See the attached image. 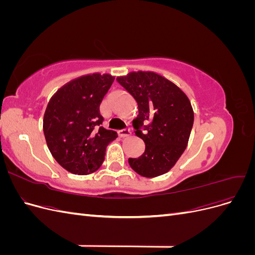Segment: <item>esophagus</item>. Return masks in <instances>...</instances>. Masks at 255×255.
<instances>
[{
  "instance_id": "34e87169",
  "label": "esophagus",
  "mask_w": 255,
  "mask_h": 255,
  "mask_svg": "<svg viewBox=\"0 0 255 255\" xmlns=\"http://www.w3.org/2000/svg\"><path fill=\"white\" fill-rule=\"evenodd\" d=\"M118 134L120 137H128L130 135V130H129V128H123V129L119 130Z\"/></svg>"
}]
</instances>
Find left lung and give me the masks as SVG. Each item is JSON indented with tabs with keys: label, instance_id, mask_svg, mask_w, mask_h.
Here are the masks:
<instances>
[{
	"label": "left lung",
	"instance_id": "obj_1",
	"mask_svg": "<svg viewBox=\"0 0 255 255\" xmlns=\"http://www.w3.org/2000/svg\"><path fill=\"white\" fill-rule=\"evenodd\" d=\"M117 82L138 104L133 121L135 134L145 149L138 158H128L135 172L145 177L168 172L180 158L194 125V112L186 95L170 81L153 72H132Z\"/></svg>",
	"mask_w": 255,
	"mask_h": 255
}]
</instances>
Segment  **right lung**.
Segmentation results:
<instances>
[{"label": "right lung", "mask_w": 255, "mask_h": 255, "mask_svg": "<svg viewBox=\"0 0 255 255\" xmlns=\"http://www.w3.org/2000/svg\"><path fill=\"white\" fill-rule=\"evenodd\" d=\"M115 78L82 76L61 87L48 104L43 133L57 163L74 174H89L102 165L105 148L117 133L102 127L100 105Z\"/></svg>", "instance_id": "1"}]
</instances>
